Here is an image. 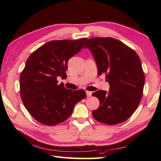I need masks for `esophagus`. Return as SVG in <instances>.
Instances as JSON below:
<instances>
[{
	"mask_svg": "<svg viewBox=\"0 0 161 161\" xmlns=\"http://www.w3.org/2000/svg\"><path fill=\"white\" fill-rule=\"evenodd\" d=\"M92 92H90V91H86V94H87V97H90L91 95H92Z\"/></svg>",
	"mask_w": 161,
	"mask_h": 161,
	"instance_id": "obj_1",
	"label": "esophagus"
}]
</instances>
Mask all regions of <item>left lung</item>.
<instances>
[{
  "mask_svg": "<svg viewBox=\"0 0 161 161\" xmlns=\"http://www.w3.org/2000/svg\"><path fill=\"white\" fill-rule=\"evenodd\" d=\"M84 48L92 53L98 74H106L110 91L92 93L100 105L92 111L98 122L108 125L122 123L132 115L142 97L145 74L136 51L123 42L111 37L89 39Z\"/></svg>",
  "mask_w": 161,
  "mask_h": 161,
  "instance_id": "obj_1",
  "label": "left lung"
}]
</instances>
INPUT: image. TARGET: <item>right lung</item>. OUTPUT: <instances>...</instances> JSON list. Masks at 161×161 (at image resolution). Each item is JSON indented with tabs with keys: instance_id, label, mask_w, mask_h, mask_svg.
Here are the masks:
<instances>
[{
	"instance_id": "obj_1",
	"label": "right lung",
	"mask_w": 161,
	"mask_h": 161,
	"mask_svg": "<svg viewBox=\"0 0 161 161\" xmlns=\"http://www.w3.org/2000/svg\"><path fill=\"white\" fill-rule=\"evenodd\" d=\"M87 39L50 41L28 58L20 76V94L26 110L39 123L54 126L64 122L86 97L85 90L67 89L57 78L66 74L68 60Z\"/></svg>"
}]
</instances>
